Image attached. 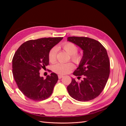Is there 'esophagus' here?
Wrapping results in <instances>:
<instances>
[{
  "mask_svg": "<svg viewBox=\"0 0 126 126\" xmlns=\"http://www.w3.org/2000/svg\"><path fill=\"white\" fill-rule=\"evenodd\" d=\"M63 75H58V78L59 79H61L62 78H63Z\"/></svg>",
  "mask_w": 126,
  "mask_h": 126,
  "instance_id": "obj_1",
  "label": "esophagus"
}]
</instances>
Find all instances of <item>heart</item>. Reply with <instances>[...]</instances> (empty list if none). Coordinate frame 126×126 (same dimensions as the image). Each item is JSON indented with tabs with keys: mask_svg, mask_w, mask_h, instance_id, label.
<instances>
[{
	"mask_svg": "<svg viewBox=\"0 0 126 126\" xmlns=\"http://www.w3.org/2000/svg\"><path fill=\"white\" fill-rule=\"evenodd\" d=\"M63 50L68 54L71 55V58L76 63H79L81 62L82 56L77 54L78 47L72 43H66L62 45ZM57 49L56 47L52 48L49 53V59L51 63H54L56 60ZM74 64L71 63H58L54 66V71L56 73L60 75L68 74L74 68Z\"/></svg>",
	"mask_w": 126,
	"mask_h": 126,
	"instance_id": "obj_1",
	"label": "heart"
}]
</instances>
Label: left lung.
<instances>
[{
	"label": "left lung",
	"mask_w": 126,
	"mask_h": 126,
	"mask_svg": "<svg viewBox=\"0 0 126 126\" xmlns=\"http://www.w3.org/2000/svg\"><path fill=\"white\" fill-rule=\"evenodd\" d=\"M67 40L83 50L81 62L73 74L83 77L80 82L72 78L68 92L78 101L94 99L104 90L109 76L110 61L106 49L99 42L90 38L69 37Z\"/></svg>",
	"instance_id": "obj_1"
}]
</instances>
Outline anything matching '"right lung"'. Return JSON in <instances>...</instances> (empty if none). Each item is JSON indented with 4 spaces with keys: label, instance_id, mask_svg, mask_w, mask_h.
I'll list each match as a JSON object with an SVG mask.
<instances>
[{
    "label": "right lung",
    "instance_id": "right-lung-1",
    "mask_svg": "<svg viewBox=\"0 0 126 126\" xmlns=\"http://www.w3.org/2000/svg\"><path fill=\"white\" fill-rule=\"evenodd\" d=\"M63 37L43 38L26 41L19 47L13 59V74L18 88L25 96L35 101L45 100L52 94L58 80L52 72L45 79L39 70L49 64V53Z\"/></svg>",
    "mask_w": 126,
    "mask_h": 126
}]
</instances>
